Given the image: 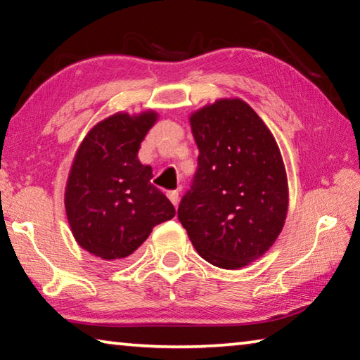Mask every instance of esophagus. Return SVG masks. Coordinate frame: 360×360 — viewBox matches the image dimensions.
Wrapping results in <instances>:
<instances>
[{
	"label": "esophagus",
	"mask_w": 360,
	"mask_h": 360,
	"mask_svg": "<svg viewBox=\"0 0 360 360\" xmlns=\"http://www.w3.org/2000/svg\"><path fill=\"white\" fill-rule=\"evenodd\" d=\"M168 198H169V202H172L174 206H178V203H179V192L178 191H169L168 192Z\"/></svg>",
	"instance_id": "esophagus-1"
}]
</instances>
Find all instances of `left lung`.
<instances>
[{"label": "left lung", "instance_id": "left-lung-1", "mask_svg": "<svg viewBox=\"0 0 360 360\" xmlns=\"http://www.w3.org/2000/svg\"><path fill=\"white\" fill-rule=\"evenodd\" d=\"M188 120L200 155L179 222L206 262L238 270L262 257L284 227L289 186L281 150L241 98H219Z\"/></svg>", "mask_w": 360, "mask_h": 360}]
</instances>
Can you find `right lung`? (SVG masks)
<instances>
[{"label":"right lung","mask_w":360,"mask_h":360,"mask_svg":"<svg viewBox=\"0 0 360 360\" xmlns=\"http://www.w3.org/2000/svg\"><path fill=\"white\" fill-rule=\"evenodd\" d=\"M158 120L152 109L115 112L89 130L72 158L65 187L71 233L84 251L108 262L129 257L174 206L150 184L152 167L138 150Z\"/></svg>","instance_id":"obj_1"}]
</instances>
